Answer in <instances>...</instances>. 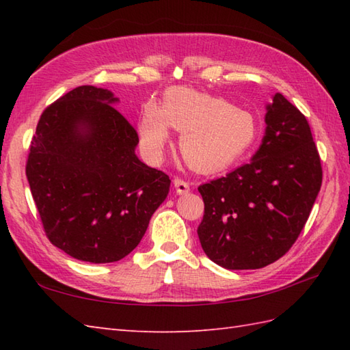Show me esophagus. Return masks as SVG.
<instances>
[{
    "label": "esophagus",
    "mask_w": 350,
    "mask_h": 350,
    "mask_svg": "<svg viewBox=\"0 0 350 350\" xmlns=\"http://www.w3.org/2000/svg\"><path fill=\"white\" fill-rule=\"evenodd\" d=\"M174 188H176V192L179 196H183V194H188L189 192V183L187 180L180 179V177H176L174 179Z\"/></svg>",
    "instance_id": "esophagus-1"
}]
</instances>
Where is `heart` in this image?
Returning a JSON list of instances; mask_svg holds the SVG:
<instances>
[{
  "label": "heart",
  "mask_w": 350,
  "mask_h": 350,
  "mask_svg": "<svg viewBox=\"0 0 350 350\" xmlns=\"http://www.w3.org/2000/svg\"><path fill=\"white\" fill-rule=\"evenodd\" d=\"M168 126L182 132L185 161L207 173L232 167L258 135V123L250 111L185 87L171 88L159 109L147 108L141 117V144L152 159L162 156L170 139Z\"/></svg>",
  "instance_id": "obj_1"
}]
</instances>
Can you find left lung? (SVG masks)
I'll return each instance as SVG.
<instances>
[{
    "mask_svg": "<svg viewBox=\"0 0 350 350\" xmlns=\"http://www.w3.org/2000/svg\"><path fill=\"white\" fill-rule=\"evenodd\" d=\"M252 161L200 185L203 251L226 269H260L298 239L322 187L321 156L306 116L277 93Z\"/></svg>",
    "mask_w": 350,
    "mask_h": 350,
    "instance_id": "1",
    "label": "left lung"
}]
</instances>
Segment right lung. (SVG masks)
<instances>
[{"label":"right lung","mask_w":350,"mask_h":350,"mask_svg":"<svg viewBox=\"0 0 350 350\" xmlns=\"http://www.w3.org/2000/svg\"><path fill=\"white\" fill-rule=\"evenodd\" d=\"M114 102L105 88L81 85L51 103L25 167L49 242L90 263L128 256L171 183L137 158L138 133Z\"/></svg>","instance_id":"add662e5"}]
</instances>
